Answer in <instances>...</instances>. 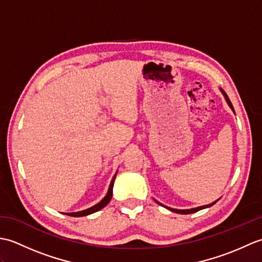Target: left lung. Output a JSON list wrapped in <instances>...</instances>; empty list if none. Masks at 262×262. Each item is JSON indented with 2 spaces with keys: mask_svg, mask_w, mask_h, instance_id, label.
<instances>
[{
  "mask_svg": "<svg viewBox=\"0 0 262 262\" xmlns=\"http://www.w3.org/2000/svg\"><path fill=\"white\" fill-rule=\"evenodd\" d=\"M221 91H222V93H223V96L225 97V100H226V102H227V104L230 105V108L234 111V108H233V105H232V103H231V101H230V99H229V97H227V94L225 93V91L223 90V89H221ZM219 200V199H217ZM216 200V202H217ZM216 202H214V203H211V204H209V205H205V206H200V207H197V208H191V209H174V208H170V207H166L168 208L169 210H171V211H173V213H178V214H191V213H196V211H198V210H200V209H204V208H207V207H210V206H213ZM160 204V203H159ZM160 205H162V204H160ZM163 206V205H162ZM165 207V206H164Z\"/></svg>",
  "mask_w": 262,
  "mask_h": 262,
  "instance_id": "obj_1",
  "label": "left lung"
}]
</instances>
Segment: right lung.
<instances>
[{"mask_svg":"<svg viewBox=\"0 0 262 262\" xmlns=\"http://www.w3.org/2000/svg\"><path fill=\"white\" fill-rule=\"evenodd\" d=\"M116 174H117V173H116ZM116 174H115V177L113 178V180H111V182H110V186H109V189H108V192H107V194H105V197L101 200V202L98 203L97 205L92 206V207L88 208V209L81 210V211H76V213H66V215H69V216H74V217L86 216V215H90V214H92V213H96V211H98V210H100L101 208H103L104 206H107V204L110 202L111 197H113V188H114V182H115Z\"/></svg>","mask_w":262,"mask_h":262,"instance_id":"right-lung-1","label":"right lung"}]
</instances>
